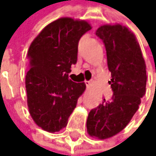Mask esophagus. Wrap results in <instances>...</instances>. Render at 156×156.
<instances>
[{"label":"esophagus","mask_w":156,"mask_h":156,"mask_svg":"<svg viewBox=\"0 0 156 156\" xmlns=\"http://www.w3.org/2000/svg\"><path fill=\"white\" fill-rule=\"evenodd\" d=\"M85 84H86L87 88H90V87H92V86H94V82L93 80H90V81H85Z\"/></svg>","instance_id":"esophagus-1"}]
</instances>
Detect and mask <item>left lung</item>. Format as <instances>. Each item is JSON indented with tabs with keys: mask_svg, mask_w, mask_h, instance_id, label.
Segmentation results:
<instances>
[{
	"mask_svg": "<svg viewBox=\"0 0 156 156\" xmlns=\"http://www.w3.org/2000/svg\"><path fill=\"white\" fill-rule=\"evenodd\" d=\"M95 34L106 47L113 96L90 111L87 132L106 140L124 129L139 108L146 92V64L139 42L127 27L106 24Z\"/></svg>",
	"mask_w": 156,
	"mask_h": 156,
	"instance_id": "1",
	"label": "left lung"
}]
</instances>
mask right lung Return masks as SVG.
I'll list each match as a JSON object with an SVG mask.
<instances>
[{
  "instance_id": "add662e5",
  "label": "right lung",
  "mask_w": 156,
  "mask_h": 156,
  "mask_svg": "<svg viewBox=\"0 0 156 156\" xmlns=\"http://www.w3.org/2000/svg\"><path fill=\"white\" fill-rule=\"evenodd\" d=\"M91 29L85 20L61 17L42 30L29 48L27 104L33 120L45 131L55 133L66 126L85 91L86 84L73 82L68 73L76 62L80 37Z\"/></svg>"
}]
</instances>
